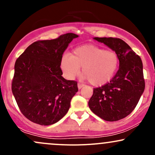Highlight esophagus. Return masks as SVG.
Segmentation results:
<instances>
[{"mask_svg": "<svg viewBox=\"0 0 155 155\" xmlns=\"http://www.w3.org/2000/svg\"><path fill=\"white\" fill-rule=\"evenodd\" d=\"M84 86V85L83 84H81V83H78V88H79V90H80V89H81V88H82Z\"/></svg>", "mask_w": 155, "mask_h": 155, "instance_id": "1", "label": "esophagus"}]
</instances>
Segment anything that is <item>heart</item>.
<instances>
[{
  "instance_id": "1",
  "label": "heart",
  "mask_w": 155,
  "mask_h": 155,
  "mask_svg": "<svg viewBox=\"0 0 155 155\" xmlns=\"http://www.w3.org/2000/svg\"><path fill=\"white\" fill-rule=\"evenodd\" d=\"M119 66V56L116 51L106 50L104 47L86 44L74 49L71 55L62 57L60 67L64 76L73 79L82 67L84 78L94 86H102L112 79Z\"/></svg>"
}]
</instances>
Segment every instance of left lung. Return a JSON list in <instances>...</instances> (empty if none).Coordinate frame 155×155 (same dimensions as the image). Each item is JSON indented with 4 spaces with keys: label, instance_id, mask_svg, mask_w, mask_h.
I'll list each match as a JSON object with an SVG mask.
<instances>
[{
    "label": "left lung",
    "instance_id": "1",
    "mask_svg": "<svg viewBox=\"0 0 155 155\" xmlns=\"http://www.w3.org/2000/svg\"><path fill=\"white\" fill-rule=\"evenodd\" d=\"M94 39L116 51L120 68L110 82L93 89L89 107L103 120L118 121L134 110L144 91L143 63L140 57L122 39L111 37Z\"/></svg>",
    "mask_w": 155,
    "mask_h": 155
}]
</instances>
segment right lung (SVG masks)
<instances>
[{
    "label": "right lung",
    "instance_id": "obj_1",
    "mask_svg": "<svg viewBox=\"0 0 155 155\" xmlns=\"http://www.w3.org/2000/svg\"><path fill=\"white\" fill-rule=\"evenodd\" d=\"M72 33L51 40L38 41L16 60L12 90L22 114L34 123L50 125L65 116L77 82L62 76L60 62L74 38Z\"/></svg>",
    "mask_w": 155,
    "mask_h": 155
}]
</instances>
